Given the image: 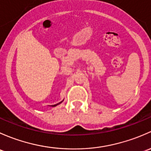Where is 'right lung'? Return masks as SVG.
Segmentation results:
<instances>
[{"label": "right lung", "instance_id": "add662e5", "mask_svg": "<svg viewBox=\"0 0 151 151\" xmlns=\"http://www.w3.org/2000/svg\"><path fill=\"white\" fill-rule=\"evenodd\" d=\"M61 102H63V101H62V102H60V103H57V105H52V107H55V106H57V105H59V104H60V103H61Z\"/></svg>", "mask_w": 151, "mask_h": 151}]
</instances>
